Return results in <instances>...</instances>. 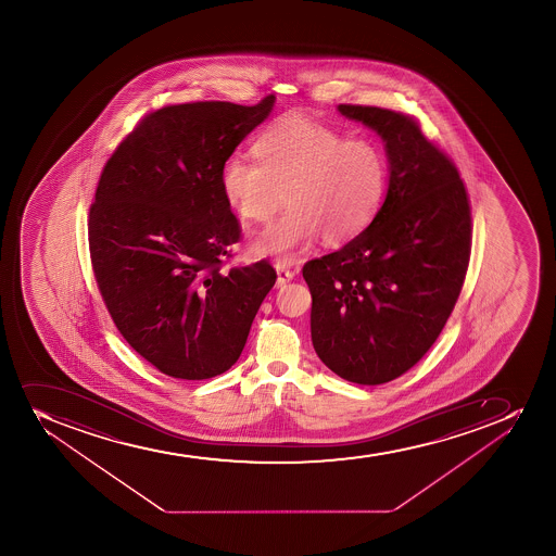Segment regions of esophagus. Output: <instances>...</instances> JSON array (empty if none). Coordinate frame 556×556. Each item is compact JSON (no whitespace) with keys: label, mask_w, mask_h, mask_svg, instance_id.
I'll return each instance as SVG.
<instances>
[{"label":"esophagus","mask_w":556,"mask_h":556,"mask_svg":"<svg viewBox=\"0 0 556 556\" xmlns=\"http://www.w3.org/2000/svg\"><path fill=\"white\" fill-rule=\"evenodd\" d=\"M275 269H277V287H285L287 282L292 281L293 271L288 268L285 263H275Z\"/></svg>","instance_id":"obj_1"}]
</instances>
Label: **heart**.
Masks as SVG:
<instances>
[{"mask_svg": "<svg viewBox=\"0 0 556 556\" xmlns=\"http://www.w3.org/2000/svg\"><path fill=\"white\" fill-rule=\"evenodd\" d=\"M255 161L228 155L219 170L226 204L242 223H268L253 242L258 255L290 258L314 241H352L379 212L388 188V157L369 138H346L339 128L304 114H287L264 128Z\"/></svg>", "mask_w": 556, "mask_h": 556, "instance_id": "b5f03b06", "label": "heart"}]
</instances>
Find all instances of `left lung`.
<instances>
[{"mask_svg": "<svg viewBox=\"0 0 556 556\" xmlns=\"http://www.w3.org/2000/svg\"><path fill=\"white\" fill-rule=\"evenodd\" d=\"M339 112L384 139L390 185L363 233L303 266L312 342L342 379L384 384L428 353L455 308L471 255V206L455 163L415 117L379 106Z\"/></svg>", "mask_w": 556, "mask_h": 556, "instance_id": "obj_1", "label": "left lung"}]
</instances>
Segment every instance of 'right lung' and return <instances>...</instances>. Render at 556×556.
Returning a JSON list of instances; mask_svg holds the SVG:
<instances>
[{"label":"right lung","instance_id":"add662e5","mask_svg":"<svg viewBox=\"0 0 556 556\" xmlns=\"http://www.w3.org/2000/svg\"><path fill=\"white\" fill-rule=\"evenodd\" d=\"M274 101L163 106L101 172L88 214L96 282L123 339L174 379L230 369L277 279L268 261L223 269L241 225L219 187L223 161Z\"/></svg>","mask_w":556,"mask_h":556}]
</instances>
